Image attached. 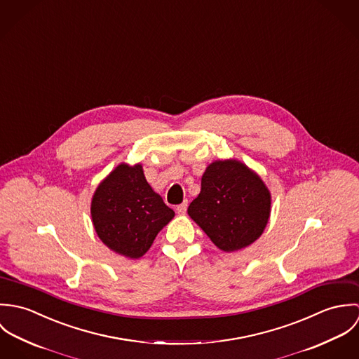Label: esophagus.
Masks as SVG:
<instances>
[{"label":"esophagus","instance_id":"34e87169","mask_svg":"<svg viewBox=\"0 0 359 359\" xmlns=\"http://www.w3.org/2000/svg\"><path fill=\"white\" fill-rule=\"evenodd\" d=\"M187 208H188V202H187V201H184L181 205H177V208H175V210H177V212H178L180 215H184V214L187 212Z\"/></svg>","mask_w":359,"mask_h":359}]
</instances>
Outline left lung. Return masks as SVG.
Masks as SVG:
<instances>
[{
	"instance_id": "obj_1",
	"label": "left lung",
	"mask_w": 359,
	"mask_h": 359,
	"mask_svg": "<svg viewBox=\"0 0 359 359\" xmlns=\"http://www.w3.org/2000/svg\"><path fill=\"white\" fill-rule=\"evenodd\" d=\"M188 214L219 250L231 253L261 236L271 214V194L242 161L215 160L205 168L201 194Z\"/></svg>"
}]
</instances>
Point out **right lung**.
<instances>
[{
	"instance_id": "obj_1",
	"label": "right lung",
	"mask_w": 359,
	"mask_h": 359,
	"mask_svg": "<svg viewBox=\"0 0 359 359\" xmlns=\"http://www.w3.org/2000/svg\"><path fill=\"white\" fill-rule=\"evenodd\" d=\"M175 212L148 184L141 164H118L98 185L91 217L97 235L114 253L140 258Z\"/></svg>"
}]
</instances>
